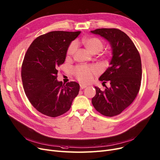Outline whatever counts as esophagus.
Segmentation results:
<instances>
[{
    "mask_svg": "<svg viewBox=\"0 0 160 160\" xmlns=\"http://www.w3.org/2000/svg\"><path fill=\"white\" fill-rule=\"evenodd\" d=\"M87 86V85H80V88H81V89H84L85 88H86Z\"/></svg>",
    "mask_w": 160,
    "mask_h": 160,
    "instance_id": "esophagus-1",
    "label": "esophagus"
}]
</instances>
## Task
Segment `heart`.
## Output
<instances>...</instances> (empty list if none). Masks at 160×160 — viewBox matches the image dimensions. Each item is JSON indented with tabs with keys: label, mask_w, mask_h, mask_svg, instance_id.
I'll use <instances>...</instances> for the list:
<instances>
[{
	"label": "heart",
	"mask_w": 160,
	"mask_h": 160,
	"mask_svg": "<svg viewBox=\"0 0 160 160\" xmlns=\"http://www.w3.org/2000/svg\"><path fill=\"white\" fill-rule=\"evenodd\" d=\"M82 42L85 48L92 54H96L101 51L104 47V43L97 37H85L82 39ZM77 43L73 42L69 46L67 50L68 57L73 56L76 52ZM97 72L94 67L81 66L77 67L74 70V74L80 82L87 83L91 82L93 78V74Z\"/></svg>",
	"instance_id": "heart-1"
}]
</instances>
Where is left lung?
Returning a JSON list of instances; mask_svg holds the SVG:
<instances>
[{
	"instance_id": "obj_1",
	"label": "left lung",
	"mask_w": 160,
	"mask_h": 160,
	"mask_svg": "<svg viewBox=\"0 0 160 160\" xmlns=\"http://www.w3.org/2000/svg\"><path fill=\"white\" fill-rule=\"evenodd\" d=\"M91 32L108 41L112 50L110 66L99 78L103 83L109 81L110 87L102 91L95 87L92 104L101 114L113 117L130 106L137 97L142 78L141 59L131 39L121 30L102 28Z\"/></svg>"
}]
</instances>
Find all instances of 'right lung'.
Listing matches in <instances>:
<instances>
[{
	"mask_svg": "<svg viewBox=\"0 0 160 160\" xmlns=\"http://www.w3.org/2000/svg\"><path fill=\"white\" fill-rule=\"evenodd\" d=\"M81 31H51L31 44L22 66L25 94L35 109L55 118L68 112L79 91L75 81L64 85L57 80L58 67L65 62L67 50Z\"/></svg>",
	"mask_w": 160,
	"mask_h": 160,
	"instance_id": "obj_1",
	"label": "right lung"
}]
</instances>
